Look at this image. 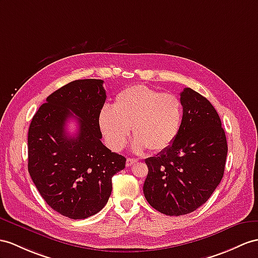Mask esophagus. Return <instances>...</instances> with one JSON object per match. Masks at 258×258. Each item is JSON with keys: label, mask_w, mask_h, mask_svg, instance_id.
Returning <instances> with one entry per match:
<instances>
[{"label": "esophagus", "mask_w": 258, "mask_h": 258, "mask_svg": "<svg viewBox=\"0 0 258 258\" xmlns=\"http://www.w3.org/2000/svg\"><path fill=\"white\" fill-rule=\"evenodd\" d=\"M138 162V160L137 159H131V158H129V159H127V162H125V165H127L128 167L129 166H133L135 163H137Z\"/></svg>", "instance_id": "esophagus-1"}]
</instances>
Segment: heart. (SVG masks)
<instances>
[{"label":"heart","mask_w":258,"mask_h":258,"mask_svg":"<svg viewBox=\"0 0 258 258\" xmlns=\"http://www.w3.org/2000/svg\"><path fill=\"white\" fill-rule=\"evenodd\" d=\"M181 119L183 106L176 95L135 85L118 94L112 108L100 110L98 125L112 150L119 151L125 146L133 127L136 152L147 148L160 152L177 138Z\"/></svg>","instance_id":"1"}]
</instances>
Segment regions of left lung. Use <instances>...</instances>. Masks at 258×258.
I'll return each mask as SVG.
<instances>
[{
	"label": "left lung",
	"mask_w": 258,
	"mask_h": 258,
	"mask_svg": "<svg viewBox=\"0 0 258 258\" xmlns=\"http://www.w3.org/2000/svg\"><path fill=\"white\" fill-rule=\"evenodd\" d=\"M179 134L165 150L146 159L143 194L154 209L183 216L203 206L221 181L228 144L217 110L189 87L180 93Z\"/></svg>",
	"instance_id": "obj_1"
}]
</instances>
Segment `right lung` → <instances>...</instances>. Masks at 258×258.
I'll list each match as a JSON object with an SVG mask.
<instances>
[{
	"label": "right lung",
	"instance_id": "right-lung-1",
	"mask_svg": "<svg viewBox=\"0 0 258 258\" xmlns=\"http://www.w3.org/2000/svg\"><path fill=\"white\" fill-rule=\"evenodd\" d=\"M103 83L86 79L62 86L47 97L28 130L31 179L54 211L74 220L104 208L111 194V177L125 165L124 156L100 141L98 115L106 100ZM70 117L79 124L73 136L65 129Z\"/></svg>",
	"mask_w": 258,
	"mask_h": 258
}]
</instances>
